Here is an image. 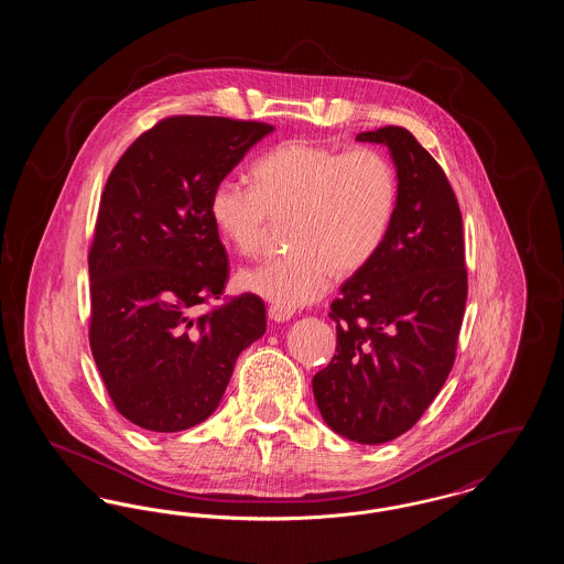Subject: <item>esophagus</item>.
<instances>
[{
    "instance_id": "34e87169",
    "label": "esophagus",
    "mask_w": 564,
    "mask_h": 564,
    "mask_svg": "<svg viewBox=\"0 0 564 564\" xmlns=\"http://www.w3.org/2000/svg\"><path fill=\"white\" fill-rule=\"evenodd\" d=\"M292 315H294V311H292V308H285V306H281V304H270L269 306L270 322H288V319H292Z\"/></svg>"
}]
</instances>
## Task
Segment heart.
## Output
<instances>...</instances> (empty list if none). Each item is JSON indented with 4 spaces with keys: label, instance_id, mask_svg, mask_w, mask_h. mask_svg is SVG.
I'll use <instances>...</instances> for the list:
<instances>
[{
    "label": "heart",
    "instance_id": "obj_1",
    "mask_svg": "<svg viewBox=\"0 0 564 564\" xmlns=\"http://www.w3.org/2000/svg\"><path fill=\"white\" fill-rule=\"evenodd\" d=\"M253 186L221 180L209 198L219 239L256 256L270 221L290 219V253L242 270L239 285L272 304L297 308L325 294L336 274L370 264L391 230L398 205L393 164L372 148L340 152L313 139H292L262 154Z\"/></svg>",
    "mask_w": 564,
    "mask_h": 564
}]
</instances>
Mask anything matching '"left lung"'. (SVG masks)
<instances>
[{
	"instance_id": "1",
	"label": "left lung",
	"mask_w": 564,
	"mask_h": 564,
	"mask_svg": "<svg viewBox=\"0 0 564 564\" xmlns=\"http://www.w3.org/2000/svg\"><path fill=\"white\" fill-rule=\"evenodd\" d=\"M398 171L391 230L332 302L336 355L313 378L323 421L359 444L410 430L455 364L467 300L463 219L446 173L402 127L357 134Z\"/></svg>"
}]
</instances>
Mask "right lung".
<instances>
[{
    "label": "right lung",
    "instance_id": "right-lung-1",
    "mask_svg": "<svg viewBox=\"0 0 564 564\" xmlns=\"http://www.w3.org/2000/svg\"><path fill=\"white\" fill-rule=\"evenodd\" d=\"M274 129L217 116H171L137 137L101 194L90 272V350L116 410L137 427L184 431L215 412L267 308L219 300L228 256L209 217L215 186Z\"/></svg>",
    "mask_w": 564,
    "mask_h": 564
}]
</instances>
